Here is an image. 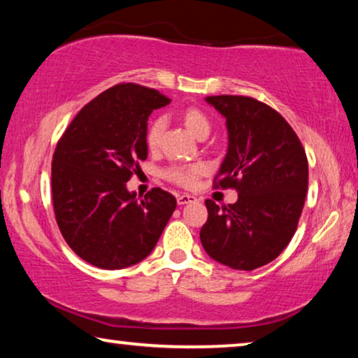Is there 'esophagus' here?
Wrapping results in <instances>:
<instances>
[{
    "label": "esophagus",
    "mask_w": 358,
    "mask_h": 358,
    "mask_svg": "<svg viewBox=\"0 0 358 358\" xmlns=\"http://www.w3.org/2000/svg\"><path fill=\"white\" fill-rule=\"evenodd\" d=\"M194 200H195V197H194V195H190V194H179L178 195V203L179 205L190 203V202H194Z\"/></svg>",
    "instance_id": "esophagus-1"
}]
</instances>
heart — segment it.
I'll return each mask as SVG.
<instances>
[{"label": "heart", "mask_w": 358, "mask_h": 358, "mask_svg": "<svg viewBox=\"0 0 358 358\" xmlns=\"http://www.w3.org/2000/svg\"><path fill=\"white\" fill-rule=\"evenodd\" d=\"M179 120L182 122V125L190 134L200 140L207 138L210 131H212V122H210L208 115L202 109H199V107H185V109L179 112ZM164 129L166 120L163 117H155V119L150 120L145 130V143L150 151H158L161 141H163ZM203 173L205 168L202 164H174L166 168L163 174L171 182L182 185V187H190Z\"/></svg>", "instance_id": "obj_1"}]
</instances>
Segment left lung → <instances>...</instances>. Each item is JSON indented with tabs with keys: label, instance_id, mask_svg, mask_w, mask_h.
<instances>
[{
	"label": "left lung",
	"instance_id": "8db88e82",
	"mask_svg": "<svg viewBox=\"0 0 358 358\" xmlns=\"http://www.w3.org/2000/svg\"><path fill=\"white\" fill-rule=\"evenodd\" d=\"M227 117L228 153L213 185L234 189L238 200H205L208 218L200 241L215 261L236 271L266 266L290 243L308 190V158L290 124L249 96H208Z\"/></svg>",
	"mask_w": 358,
	"mask_h": 358
}]
</instances>
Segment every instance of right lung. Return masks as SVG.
<instances>
[{
	"mask_svg": "<svg viewBox=\"0 0 358 358\" xmlns=\"http://www.w3.org/2000/svg\"><path fill=\"white\" fill-rule=\"evenodd\" d=\"M169 97L151 87L120 83L78 112L52 159L57 224L83 261L115 271L143 261L158 243L176 197L155 187L143 199L127 182L148 156L146 120Z\"/></svg>",
	"mask_w": 358,
	"mask_h": 358,
	"instance_id": "obj_1",
	"label": "right lung"
}]
</instances>
